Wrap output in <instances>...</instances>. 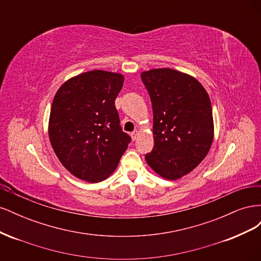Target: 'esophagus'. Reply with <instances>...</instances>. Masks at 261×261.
Returning a JSON list of instances; mask_svg holds the SVG:
<instances>
[{
	"instance_id": "obj_1",
	"label": "esophagus",
	"mask_w": 261,
	"mask_h": 261,
	"mask_svg": "<svg viewBox=\"0 0 261 261\" xmlns=\"http://www.w3.org/2000/svg\"><path fill=\"white\" fill-rule=\"evenodd\" d=\"M138 135H139V132H138V130H135V132H133V133L130 134V137H132L133 140H136L137 137H138Z\"/></svg>"
}]
</instances>
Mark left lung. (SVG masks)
Returning a JSON list of instances; mask_svg holds the SVG:
<instances>
[{"label":"left lung","mask_w":261,"mask_h":261,"mask_svg":"<svg viewBox=\"0 0 261 261\" xmlns=\"http://www.w3.org/2000/svg\"><path fill=\"white\" fill-rule=\"evenodd\" d=\"M153 110L152 151L146 161L158 175L175 180L206 158L215 136L211 101L195 77L172 68L140 74Z\"/></svg>","instance_id":"8db88e82"}]
</instances>
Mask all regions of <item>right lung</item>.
<instances>
[{
    "label": "right lung",
    "instance_id": "obj_1",
    "mask_svg": "<svg viewBox=\"0 0 261 261\" xmlns=\"http://www.w3.org/2000/svg\"><path fill=\"white\" fill-rule=\"evenodd\" d=\"M124 84L120 73L94 69L69 78L52 102L48 133L58 159L89 183L117 168L130 137L120 126L114 101Z\"/></svg>",
    "mask_w": 261,
    "mask_h": 261
}]
</instances>
